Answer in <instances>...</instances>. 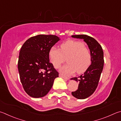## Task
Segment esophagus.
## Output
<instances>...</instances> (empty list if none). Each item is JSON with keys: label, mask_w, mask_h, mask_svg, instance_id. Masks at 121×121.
<instances>
[{"label": "esophagus", "mask_w": 121, "mask_h": 121, "mask_svg": "<svg viewBox=\"0 0 121 121\" xmlns=\"http://www.w3.org/2000/svg\"><path fill=\"white\" fill-rule=\"evenodd\" d=\"M59 77H62V78H64V79H66V80H68V79H69V78L68 77H66V76H65V75H63V74H62V73H59Z\"/></svg>", "instance_id": "1"}]
</instances>
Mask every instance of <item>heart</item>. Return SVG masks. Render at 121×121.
Wrapping results in <instances>:
<instances>
[{
	"instance_id": "1",
	"label": "heart",
	"mask_w": 121,
	"mask_h": 121,
	"mask_svg": "<svg viewBox=\"0 0 121 121\" xmlns=\"http://www.w3.org/2000/svg\"><path fill=\"white\" fill-rule=\"evenodd\" d=\"M49 58L55 68H59L67 58L68 63L62 67L60 71L65 74L86 71L91 62V54L89 49L82 41L68 40L60 45V49L52 47Z\"/></svg>"
}]
</instances>
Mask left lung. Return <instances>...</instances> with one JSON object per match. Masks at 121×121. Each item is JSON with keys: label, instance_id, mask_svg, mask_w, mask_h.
Instances as JSON below:
<instances>
[{"label": "left lung", "instance_id": "obj_1", "mask_svg": "<svg viewBox=\"0 0 121 121\" xmlns=\"http://www.w3.org/2000/svg\"><path fill=\"white\" fill-rule=\"evenodd\" d=\"M71 36L83 39L88 45L91 54V63L84 73L78 77L71 79L79 82L78 89L72 91V96L78 99H85L91 95L98 86L104 67V52L101 45L91 36L87 35H75Z\"/></svg>", "mask_w": 121, "mask_h": 121}]
</instances>
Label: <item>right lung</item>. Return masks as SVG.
I'll return each mask as SVG.
<instances>
[{"label":"right lung","instance_id":"right-lung-1","mask_svg":"<svg viewBox=\"0 0 121 121\" xmlns=\"http://www.w3.org/2000/svg\"><path fill=\"white\" fill-rule=\"evenodd\" d=\"M59 38L38 35L22 47L18 61L19 77L24 91L30 97H42L49 93L59 72L50 62L49 51Z\"/></svg>","mask_w":121,"mask_h":121}]
</instances>
